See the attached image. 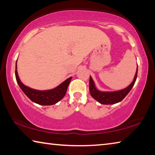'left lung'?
Masks as SVG:
<instances>
[{
    "label": "left lung",
    "mask_w": 155,
    "mask_h": 155,
    "mask_svg": "<svg viewBox=\"0 0 155 155\" xmlns=\"http://www.w3.org/2000/svg\"><path fill=\"white\" fill-rule=\"evenodd\" d=\"M137 70L136 71L134 79L133 82L131 83L127 87H126L123 90L115 91H102L98 90L96 87L95 84H94L92 78L90 76V91L91 96L93 98L100 103L101 104H113L119 103L124 99L126 96L129 93L131 89L133 87L134 84L137 79Z\"/></svg>",
    "instance_id": "obj_1"
}]
</instances>
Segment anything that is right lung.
Wrapping results in <instances>:
<instances>
[{"label": "right lung", "instance_id": "1", "mask_svg": "<svg viewBox=\"0 0 155 155\" xmlns=\"http://www.w3.org/2000/svg\"><path fill=\"white\" fill-rule=\"evenodd\" d=\"M15 74L18 85L20 86L23 92L26 94V96L33 103L41 105H52L61 101L66 93L68 87L72 79V77H70L55 88L41 91L28 87L21 82L17 72V61L15 64Z\"/></svg>", "mask_w": 155, "mask_h": 155}]
</instances>
